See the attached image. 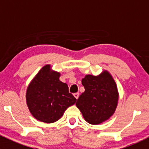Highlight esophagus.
I'll use <instances>...</instances> for the list:
<instances>
[{"mask_svg": "<svg viewBox=\"0 0 149 149\" xmlns=\"http://www.w3.org/2000/svg\"><path fill=\"white\" fill-rule=\"evenodd\" d=\"M73 96H74L75 98H76V100H78V98H79V93H75V94H73Z\"/></svg>", "mask_w": 149, "mask_h": 149, "instance_id": "1", "label": "esophagus"}]
</instances>
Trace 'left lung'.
Segmentation results:
<instances>
[{"mask_svg":"<svg viewBox=\"0 0 149 149\" xmlns=\"http://www.w3.org/2000/svg\"><path fill=\"white\" fill-rule=\"evenodd\" d=\"M85 91L76 105L87 123L99 125L115 112L119 99L116 83L112 75L104 70L99 76L86 75L81 81Z\"/></svg>","mask_w":149,"mask_h":149,"instance_id":"1","label":"left lung"}]
</instances>
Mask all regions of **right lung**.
I'll return each instance as SVG.
<instances>
[{
	"label": "right lung",
	"instance_id": "right-lung-1",
	"mask_svg": "<svg viewBox=\"0 0 149 149\" xmlns=\"http://www.w3.org/2000/svg\"><path fill=\"white\" fill-rule=\"evenodd\" d=\"M61 73L51 69L50 65L41 68L29 84L26 100L34 118L45 123H55L63 115L68 107L74 104L75 98L68 86L59 79Z\"/></svg>",
	"mask_w": 149,
	"mask_h": 149
}]
</instances>
